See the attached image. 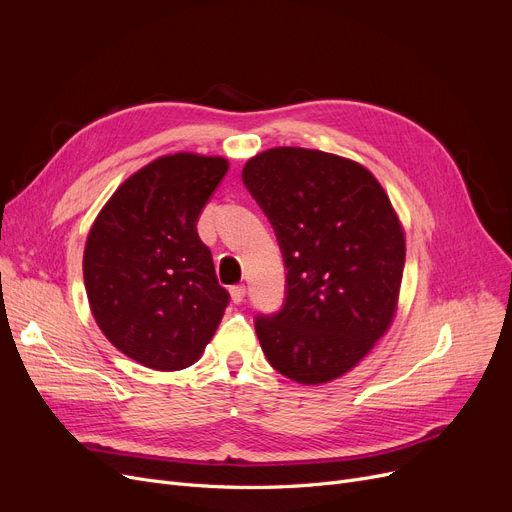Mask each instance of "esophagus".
<instances>
[{
  "label": "esophagus",
  "mask_w": 512,
  "mask_h": 512,
  "mask_svg": "<svg viewBox=\"0 0 512 512\" xmlns=\"http://www.w3.org/2000/svg\"><path fill=\"white\" fill-rule=\"evenodd\" d=\"M245 292H247V288L242 286V284H236V286H232L230 288V297H232V303H242L245 301Z\"/></svg>",
  "instance_id": "34e87169"
}]
</instances>
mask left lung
I'll return each mask as SVG.
<instances>
[{"label": "left lung", "instance_id": "obj_1", "mask_svg": "<svg viewBox=\"0 0 512 512\" xmlns=\"http://www.w3.org/2000/svg\"><path fill=\"white\" fill-rule=\"evenodd\" d=\"M242 182L270 220L284 257L282 309L255 317L270 365L299 384L353 369L392 324L405 232L357 161L276 147L251 157Z\"/></svg>", "mask_w": 512, "mask_h": 512}]
</instances>
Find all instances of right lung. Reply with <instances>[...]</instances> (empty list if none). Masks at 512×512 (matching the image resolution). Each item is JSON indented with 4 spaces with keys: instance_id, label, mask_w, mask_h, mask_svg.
Returning a JSON list of instances; mask_svg holds the SVG:
<instances>
[{
    "instance_id": "add662e5",
    "label": "right lung",
    "mask_w": 512,
    "mask_h": 512,
    "mask_svg": "<svg viewBox=\"0 0 512 512\" xmlns=\"http://www.w3.org/2000/svg\"><path fill=\"white\" fill-rule=\"evenodd\" d=\"M226 172L224 157H159L120 184L91 226L83 274L93 317L145 367L193 365L230 303L197 232Z\"/></svg>"
}]
</instances>
